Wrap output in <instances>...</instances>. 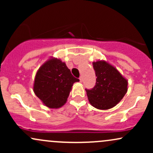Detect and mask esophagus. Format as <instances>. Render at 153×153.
<instances>
[{
    "label": "esophagus",
    "mask_w": 153,
    "mask_h": 153,
    "mask_svg": "<svg viewBox=\"0 0 153 153\" xmlns=\"http://www.w3.org/2000/svg\"><path fill=\"white\" fill-rule=\"evenodd\" d=\"M82 81H83V78H82V76H80V82H82Z\"/></svg>",
    "instance_id": "34e87169"
}]
</instances>
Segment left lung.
<instances>
[{"label":"left lung","instance_id":"1","mask_svg":"<svg viewBox=\"0 0 153 153\" xmlns=\"http://www.w3.org/2000/svg\"><path fill=\"white\" fill-rule=\"evenodd\" d=\"M93 66L97 78L94 88L85 89L89 102L98 109L113 108L127 92V80L105 60L94 62Z\"/></svg>","mask_w":153,"mask_h":153}]
</instances>
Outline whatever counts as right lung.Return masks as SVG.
I'll return each mask as SVG.
<instances>
[{"label": "right lung", "mask_w": 153, "mask_h": 153, "mask_svg": "<svg viewBox=\"0 0 153 153\" xmlns=\"http://www.w3.org/2000/svg\"><path fill=\"white\" fill-rule=\"evenodd\" d=\"M78 81L65 62L51 57L36 72L33 90L44 105L59 108L66 103L73 83Z\"/></svg>", "instance_id": "obj_1"}]
</instances>
